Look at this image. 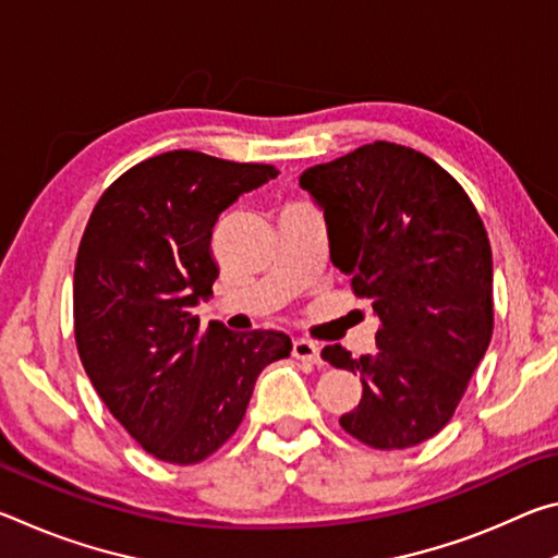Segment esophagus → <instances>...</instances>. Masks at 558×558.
Here are the masks:
<instances>
[{"mask_svg": "<svg viewBox=\"0 0 558 558\" xmlns=\"http://www.w3.org/2000/svg\"><path fill=\"white\" fill-rule=\"evenodd\" d=\"M292 356L300 359V362H307V364H323V359H319V347L302 337L292 342Z\"/></svg>", "mask_w": 558, "mask_h": 558, "instance_id": "1", "label": "esophagus"}]
</instances>
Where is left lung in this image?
<instances>
[{
  "instance_id": "1",
  "label": "left lung",
  "mask_w": 558,
  "mask_h": 558,
  "mask_svg": "<svg viewBox=\"0 0 558 558\" xmlns=\"http://www.w3.org/2000/svg\"><path fill=\"white\" fill-rule=\"evenodd\" d=\"M325 211L329 256L372 300L374 356L323 349L362 376V401L339 418L376 450L428 440L452 418L493 339V251L456 179L423 153L372 143L300 174Z\"/></svg>"
}]
</instances>
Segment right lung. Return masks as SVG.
I'll return each instance as SVG.
<instances>
[{"instance_id":"right-lung-1","label":"right lung","mask_w":558,"mask_h":558,"mask_svg":"<svg viewBox=\"0 0 558 558\" xmlns=\"http://www.w3.org/2000/svg\"><path fill=\"white\" fill-rule=\"evenodd\" d=\"M272 165L174 149L128 169L93 209L73 272V327L102 403L157 460L194 465L241 426L258 374L290 356L288 335L202 327L219 214Z\"/></svg>"}]
</instances>
